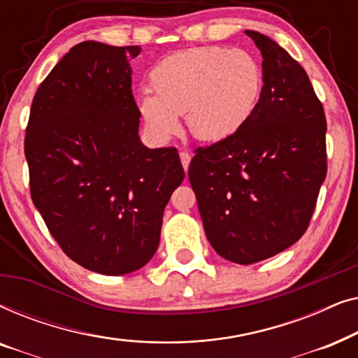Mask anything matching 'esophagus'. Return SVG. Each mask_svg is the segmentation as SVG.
Here are the masks:
<instances>
[{"mask_svg":"<svg viewBox=\"0 0 358 358\" xmlns=\"http://www.w3.org/2000/svg\"><path fill=\"white\" fill-rule=\"evenodd\" d=\"M179 158H180V163H182L185 173H187L189 169V163H190V153L189 151H180L179 153Z\"/></svg>","mask_w":358,"mask_h":358,"instance_id":"obj_1","label":"esophagus"}]
</instances>
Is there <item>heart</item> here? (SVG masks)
I'll return each mask as SVG.
<instances>
[{
  "label": "heart",
  "mask_w": 358,
  "mask_h": 358,
  "mask_svg": "<svg viewBox=\"0 0 358 358\" xmlns=\"http://www.w3.org/2000/svg\"><path fill=\"white\" fill-rule=\"evenodd\" d=\"M150 81L155 94H141L138 109L156 138L174 135L179 115H185L195 138L218 141L241 129L256 109L262 70L241 48L195 47L163 58Z\"/></svg>",
  "instance_id": "1"
}]
</instances>
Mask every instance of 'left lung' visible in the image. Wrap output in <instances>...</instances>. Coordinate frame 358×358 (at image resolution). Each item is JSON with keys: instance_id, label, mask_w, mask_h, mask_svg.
<instances>
[{"instance_id": "left-lung-1", "label": "left lung", "mask_w": 358, "mask_h": 358, "mask_svg": "<svg viewBox=\"0 0 358 358\" xmlns=\"http://www.w3.org/2000/svg\"><path fill=\"white\" fill-rule=\"evenodd\" d=\"M262 55V91L241 129L194 150L189 180L220 256L254 264L300 239L327 173L326 115L290 53L246 31Z\"/></svg>"}]
</instances>
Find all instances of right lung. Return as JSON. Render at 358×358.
Segmentation results:
<instances>
[{
  "mask_svg": "<svg viewBox=\"0 0 358 358\" xmlns=\"http://www.w3.org/2000/svg\"><path fill=\"white\" fill-rule=\"evenodd\" d=\"M140 45L78 43L34 96L24 153L31 197L71 261L104 275L143 267L159 246L178 150L140 141L130 60Z\"/></svg>",
  "mask_w": 358,
  "mask_h": 358,
  "instance_id": "right-lung-1",
  "label": "right lung"
}]
</instances>
